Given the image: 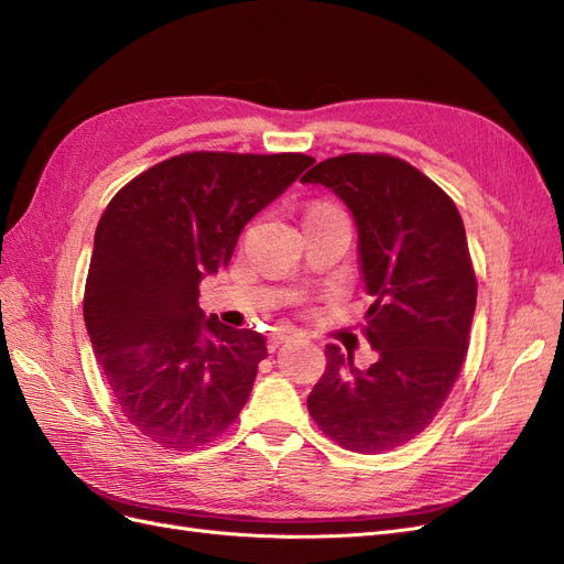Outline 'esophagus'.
<instances>
[{
    "mask_svg": "<svg viewBox=\"0 0 564 564\" xmlns=\"http://www.w3.org/2000/svg\"><path fill=\"white\" fill-rule=\"evenodd\" d=\"M299 334L294 332V329H289V327H280V329H275L270 334V338H268V350L272 352V350H278V346H282V344H286V340H292V338H296Z\"/></svg>",
    "mask_w": 564,
    "mask_h": 564,
    "instance_id": "obj_1",
    "label": "esophagus"
}]
</instances>
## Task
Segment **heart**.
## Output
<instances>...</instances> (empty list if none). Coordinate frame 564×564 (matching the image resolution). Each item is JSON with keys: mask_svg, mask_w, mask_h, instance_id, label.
I'll return each instance as SVG.
<instances>
[{"mask_svg": "<svg viewBox=\"0 0 564 564\" xmlns=\"http://www.w3.org/2000/svg\"><path fill=\"white\" fill-rule=\"evenodd\" d=\"M315 209H329V207H315ZM315 209H313V212H315Z\"/></svg>", "mask_w": 564, "mask_h": 564, "instance_id": "1", "label": "heart"}]
</instances>
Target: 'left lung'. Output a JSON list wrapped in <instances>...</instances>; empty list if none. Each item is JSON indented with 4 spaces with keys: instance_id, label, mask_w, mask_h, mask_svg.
<instances>
[{
    "instance_id": "left-lung-1",
    "label": "left lung",
    "mask_w": 564,
    "mask_h": 564,
    "mask_svg": "<svg viewBox=\"0 0 564 564\" xmlns=\"http://www.w3.org/2000/svg\"><path fill=\"white\" fill-rule=\"evenodd\" d=\"M301 183L329 187L352 212L373 299L365 336L379 352L357 369L350 352L324 348L308 412L350 452L395 449L435 419L466 360L477 282L464 220L442 187L390 155L324 160Z\"/></svg>"
}]
</instances>
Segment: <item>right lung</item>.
I'll use <instances>...</instances> for the list:
<instances>
[{"label":"right lung","mask_w":564,"mask_h":564,"mask_svg":"<svg viewBox=\"0 0 564 564\" xmlns=\"http://www.w3.org/2000/svg\"><path fill=\"white\" fill-rule=\"evenodd\" d=\"M313 162L185 152L129 181L100 216L84 322L115 402L148 440L187 452L240 416L265 338L204 315L199 282Z\"/></svg>","instance_id":"add662e5"}]
</instances>
